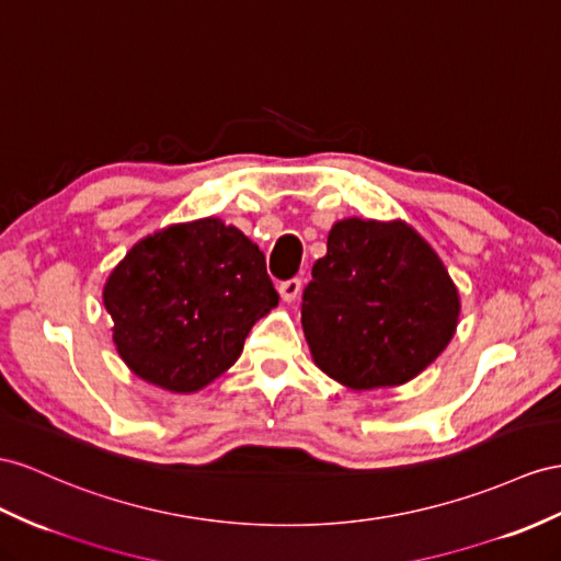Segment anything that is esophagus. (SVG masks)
<instances>
[{"label": "esophagus", "mask_w": 561, "mask_h": 561, "mask_svg": "<svg viewBox=\"0 0 561 561\" xmlns=\"http://www.w3.org/2000/svg\"><path fill=\"white\" fill-rule=\"evenodd\" d=\"M300 286H304V282H300L298 277H291V279H284V282H279V296L284 298V300H294V298H298V294H300Z\"/></svg>", "instance_id": "obj_1"}]
</instances>
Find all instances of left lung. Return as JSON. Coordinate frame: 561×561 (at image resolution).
Returning <instances> with one entry per match:
<instances>
[{"label": "left lung", "mask_w": 561, "mask_h": 561, "mask_svg": "<svg viewBox=\"0 0 561 561\" xmlns=\"http://www.w3.org/2000/svg\"><path fill=\"white\" fill-rule=\"evenodd\" d=\"M457 289L405 222H336L312 265L300 322L314 363L351 389L405 383L455 334Z\"/></svg>", "instance_id": "1"}]
</instances>
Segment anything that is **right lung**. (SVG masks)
<instances>
[{
  "label": "right lung",
  "instance_id": "1",
  "mask_svg": "<svg viewBox=\"0 0 561 561\" xmlns=\"http://www.w3.org/2000/svg\"><path fill=\"white\" fill-rule=\"evenodd\" d=\"M277 304L263 251L215 218L139 241L104 289L121 357L172 393L204 389L232 367Z\"/></svg>",
  "mask_w": 561,
  "mask_h": 561
}]
</instances>
